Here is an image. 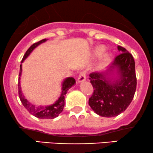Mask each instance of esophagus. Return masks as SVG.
<instances>
[{
  "mask_svg": "<svg viewBox=\"0 0 153 153\" xmlns=\"http://www.w3.org/2000/svg\"><path fill=\"white\" fill-rule=\"evenodd\" d=\"M86 79V72H82L79 74V78H78V82L79 83H82Z\"/></svg>",
  "mask_w": 153,
  "mask_h": 153,
  "instance_id": "1",
  "label": "esophagus"
}]
</instances>
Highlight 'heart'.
<instances>
[{
	"mask_svg": "<svg viewBox=\"0 0 153 153\" xmlns=\"http://www.w3.org/2000/svg\"><path fill=\"white\" fill-rule=\"evenodd\" d=\"M105 48L103 46V45H98V46L96 47V48H95L94 54L96 56H100L105 52ZM111 58H112V54L110 53H106L103 56L102 59H101L100 62L99 63V68H102V67L106 66L108 64V62L110 61Z\"/></svg>",
	"mask_w": 153,
	"mask_h": 153,
	"instance_id": "obj_1",
	"label": "heart"
}]
</instances>
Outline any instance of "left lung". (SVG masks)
I'll return each mask as SVG.
<instances>
[{
  "mask_svg": "<svg viewBox=\"0 0 153 153\" xmlns=\"http://www.w3.org/2000/svg\"><path fill=\"white\" fill-rule=\"evenodd\" d=\"M117 48L121 53L106 71L89 75L94 91L88 105L97 114L105 117H116L126 110L136 89L134 57L124 48L118 45ZM112 74L114 76L110 77Z\"/></svg>",
  "mask_w": 153,
  "mask_h": 153,
  "instance_id": "left-lung-1",
  "label": "left lung"
}]
</instances>
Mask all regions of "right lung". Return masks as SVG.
Returning a JSON list of instances; mask_svg holds the SVG:
<instances>
[{
  "instance_id": "right-lung-1",
  "label": "right lung",
  "mask_w": 153,
  "mask_h": 153,
  "mask_svg": "<svg viewBox=\"0 0 153 153\" xmlns=\"http://www.w3.org/2000/svg\"><path fill=\"white\" fill-rule=\"evenodd\" d=\"M46 41L47 39H44L43 40L39 41V42L33 43L32 45H31L30 48L27 51V52L25 53V55H24L23 58L22 59V62H23V61L29 56V54L32 52L35 48H36L38 45L41 44L42 43L45 42ZM22 65H20L19 74V77L18 81V93L19 99H20L24 107L27 109V111L30 114L35 116L37 118L46 120V119H54L57 117L62 112L63 108H64L65 106V96L67 94V91L75 84V83H76L75 79L73 77H67V78L65 79L62 84V93H61L60 96L59 97L58 100L55 101L54 104L48 106H36L34 105L31 104V102H29V101H28L25 98V97L24 96L23 94L22 93L20 82H19L22 74Z\"/></svg>"
}]
</instances>
